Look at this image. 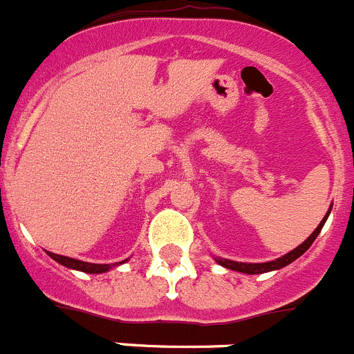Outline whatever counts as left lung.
<instances>
[{
    "instance_id": "left-lung-1",
    "label": "left lung",
    "mask_w": 354,
    "mask_h": 354,
    "mask_svg": "<svg viewBox=\"0 0 354 354\" xmlns=\"http://www.w3.org/2000/svg\"><path fill=\"white\" fill-rule=\"evenodd\" d=\"M330 209H332V206H330ZM330 209L328 213L325 214V218L322 220V223H319L318 227H316L315 232L311 234V236L307 237L306 241H304L300 246H297L293 252L286 253L285 257H281V259H277V260H272V262H266V263H243V262H232V260H225V259H220L216 260L220 266L227 267V269H232V270H237V272H244V274H262V272H269V270H276V269H281V267L288 266V263H292L293 260L299 259L300 255H304V253L309 250V246H311L313 243H315V239L318 237V234L322 232L323 225H325L326 222V218H328L330 214Z\"/></svg>"
}]
</instances>
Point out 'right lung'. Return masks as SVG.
I'll list each match as a JSON object with an SVG mask.
<instances>
[{"instance_id":"obj_1","label":"right lung","mask_w":354,"mask_h":354,"mask_svg":"<svg viewBox=\"0 0 354 354\" xmlns=\"http://www.w3.org/2000/svg\"><path fill=\"white\" fill-rule=\"evenodd\" d=\"M48 255L59 262L61 266L69 267V269L75 270H82V272H88V274H99V272H106L110 270L111 267H115L117 263H88V262H82V260H75L69 259V257H62V255H55V253L48 252Z\"/></svg>"}]
</instances>
